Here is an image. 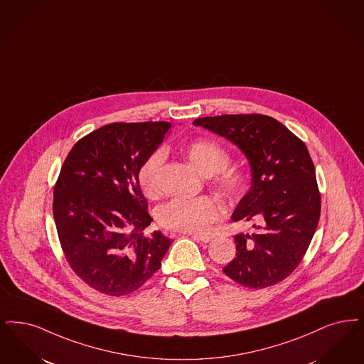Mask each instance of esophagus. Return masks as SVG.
I'll return each mask as SVG.
<instances>
[{"mask_svg": "<svg viewBox=\"0 0 364 364\" xmlns=\"http://www.w3.org/2000/svg\"><path fill=\"white\" fill-rule=\"evenodd\" d=\"M192 238L198 240V241H202V242H210L213 241V235H208V234H189Z\"/></svg>", "mask_w": 364, "mask_h": 364, "instance_id": "esophagus-1", "label": "esophagus"}]
</instances>
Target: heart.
Listing matches in <instances>:
<instances>
[{
  "label": "heart",
  "mask_w": 364,
  "mask_h": 364,
  "mask_svg": "<svg viewBox=\"0 0 364 364\" xmlns=\"http://www.w3.org/2000/svg\"><path fill=\"white\" fill-rule=\"evenodd\" d=\"M188 160L202 173L214 176L215 187L228 198H237L245 187V176L238 169L229 168L230 154L222 146L210 139H198L186 147ZM165 161V150H154L138 171V183L147 198H156L160 192L159 173ZM225 205L215 196L173 198L162 204L157 218L164 228L184 233H205L223 217Z\"/></svg>",
  "instance_id": "b5f03b06"
}]
</instances>
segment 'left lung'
Segmentation results:
<instances>
[{
    "mask_svg": "<svg viewBox=\"0 0 364 364\" xmlns=\"http://www.w3.org/2000/svg\"><path fill=\"white\" fill-rule=\"evenodd\" d=\"M193 124L233 142L250 165V188L232 219L253 223V232L234 235L235 259L223 272L249 289L284 280L302 262L320 220L307 147L277 119L260 114L199 117Z\"/></svg>",
    "mask_w": 364,
    "mask_h": 364,
    "instance_id": "obj_1",
    "label": "left lung"
}]
</instances>
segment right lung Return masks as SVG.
I'll list each match as a JSON object with an SVG mask.
<instances>
[{
  "label": "right lung",
  "instance_id": "obj_1",
  "mask_svg": "<svg viewBox=\"0 0 364 364\" xmlns=\"http://www.w3.org/2000/svg\"><path fill=\"white\" fill-rule=\"evenodd\" d=\"M171 127L107 124L81 138L60 168L53 200L59 242L74 274L93 290L127 295L161 268L172 240L142 233L153 218L138 171Z\"/></svg>",
  "mask_w": 364,
  "mask_h": 364
}]
</instances>
